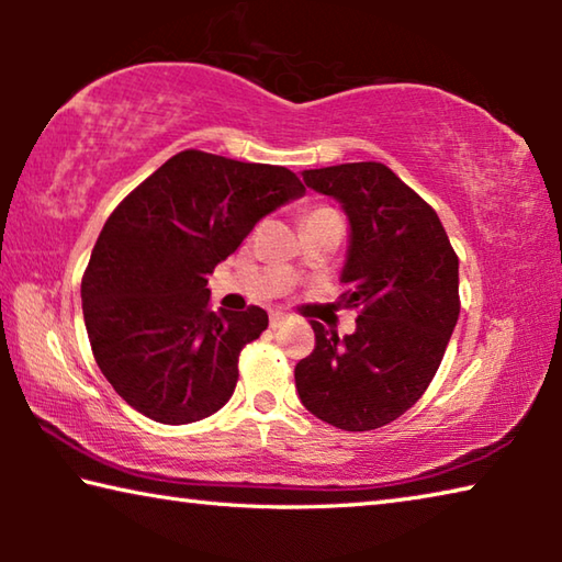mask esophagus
<instances>
[{"mask_svg":"<svg viewBox=\"0 0 562 562\" xmlns=\"http://www.w3.org/2000/svg\"><path fill=\"white\" fill-rule=\"evenodd\" d=\"M284 322H288V315H284V312H270V327L272 329H278L280 325H284Z\"/></svg>","mask_w":562,"mask_h":562,"instance_id":"34e87169","label":"esophagus"}]
</instances>
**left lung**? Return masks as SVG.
<instances>
[{
    "label": "left lung",
    "instance_id": "left-lung-1",
    "mask_svg": "<svg viewBox=\"0 0 562 562\" xmlns=\"http://www.w3.org/2000/svg\"><path fill=\"white\" fill-rule=\"evenodd\" d=\"M349 221L341 294L355 335L319 322L315 351L294 367L310 414L345 431H372L412 408L439 369L459 322V258L434 207L384 164L302 170Z\"/></svg>",
    "mask_w": 562,
    "mask_h": 562
}]
</instances>
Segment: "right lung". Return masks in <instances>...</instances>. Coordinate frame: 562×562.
<instances>
[{"mask_svg":"<svg viewBox=\"0 0 562 562\" xmlns=\"http://www.w3.org/2000/svg\"><path fill=\"white\" fill-rule=\"evenodd\" d=\"M300 195L282 166L183 150L123 198L81 280L93 357L123 402L173 426L225 406L268 312H213L207 274Z\"/></svg>","mask_w":562,"mask_h":562,"instance_id":"1","label":"right lung"}]
</instances>
